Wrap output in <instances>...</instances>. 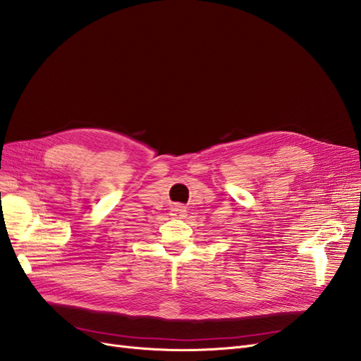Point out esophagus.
Segmentation results:
<instances>
[{
  "mask_svg": "<svg viewBox=\"0 0 361 361\" xmlns=\"http://www.w3.org/2000/svg\"><path fill=\"white\" fill-rule=\"evenodd\" d=\"M185 214H187L185 207L180 203H176L173 207H171V215L176 216V218H183V216H185Z\"/></svg>",
  "mask_w": 361,
  "mask_h": 361,
  "instance_id": "obj_1",
  "label": "esophagus"
}]
</instances>
